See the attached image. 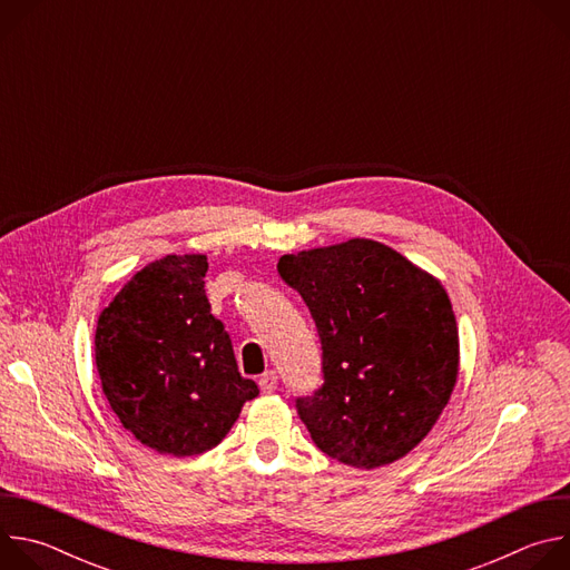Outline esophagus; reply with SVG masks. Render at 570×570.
<instances>
[{
  "mask_svg": "<svg viewBox=\"0 0 570 570\" xmlns=\"http://www.w3.org/2000/svg\"><path fill=\"white\" fill-rule=\"evenodd\" d=\"M277 383H279V376H277V372H275V370L264 372V374H262V379H259V387H262V392H266V394L275 392V390H277Z\"/></svg>",
  "mask_w": 570,
  "mask_h": 570,
  "instance_id": "esophagus-1",
  "label": "esophagus"
}]
</instances>
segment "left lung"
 Segmentation results:
<instances>
[{"mask_svg":"<svg viewBox=\"0 0 570 570\" xmlns=\"http://www.w3.org/2000/svg\"><path fill=\"white\" fill-rule=\"evenodd\" d=\"M279 277L311 311L322 385L295 409L315 446L356 469L413 451L458 379V327L444 286L370 238L284 255Z\"/></svg>","mask_w":570,"mask_h":570,"instance_id":"left-lung-1","label":"left lung"}]
</instances>
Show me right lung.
<instances>
[{"mask_svg":"<svg viewBox=\"0 0 570 570\" xmlns=\"http://www.w3.org/2000/svg\"><path fill=\"white\" fill-rule=\"evenodd\" d=\"M205 273V255L148 264L104 308L95 336L104 394L124 429L176 458L214 449L259 394L212 315Z\"/></svg>","mask_w":570,"mask_h":570,"instance_id":"1","label":"right lung"}]
</instances>
